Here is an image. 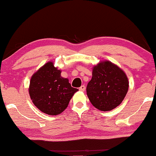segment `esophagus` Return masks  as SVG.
<instances>
[{
	"instance_id": "1",
	"label": "esophagus",
	"mask_w": 156,
	"mask_h": 156,
	"mask_svg": "<svg viewBox=\"0 0 156 156\" xmlns=\"http://www.w3.org/2000/svg\"><path fill=\"white\" fill-rule=\"evenodd\" d=\"M85 89H86V87H85V86H84V85H82L81 87H80L79 88V90L81 91V92H83V91H85Z\"/></svg>"
}]
</instances>
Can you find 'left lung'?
<instances>
[{
  "mask_svg": "<svg viewBox=\"0 0 156 156\" xmlns=\"http://www.w3.org/2000/svg\"><path fill=\"white\" fill-rule=\"evenodd\" d=\"M128 87L129 82L124 71L115 64L105 60L93 67L92 77L87 87V93L96 108L107 112L121 104Z\"/></svg>",
  "mask_w": 156,
  "mask_h": 156,
  "instance_id": "left-lung-1",
  "label": "left lung"
}]
</instances>
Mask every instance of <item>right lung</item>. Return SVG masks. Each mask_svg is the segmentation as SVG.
<instances>
[{
    "instance_id": "add662e5",
    "label": "right lung",
    "mask_w": 156,
    "mask_h": 156,
    "mask_svg": "<svg viewBox=\"0 0 156 156\" xmlns=\"http://www.w3.org/2000/svg\"><path fill=\"white\" fill-rule=\"evenodd\" d=\"M62 70L48 62L33 74L30 80L29 95L34 105L48 115H58L67 108L78 89L73 88L68 78L61 76Z\"/></svg>"
}]
</instances>
